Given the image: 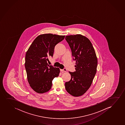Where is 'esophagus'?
<instances>
[{
	"label": "esophagus",
	"mask_w": 125,
	"mask_h": 125,
	"mask_svg": "<svg viewBox=\"0 0 125 125\" xmlns=\"http://www.w3.org/2000/svg\"><path fill=\"white\" fill-rule=\"evenodd\" d=\"M61 72H66L67 71L66 69V68H64L63 69H60Z\"/></svg>",
	"instance_id": "obj_1"
}]
</instances>
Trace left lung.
Returning a JSON list of instances; mask_svg holds the SVG:
<instances>
[{
  "mask_svg": "<svg viewBox=\"0 0 125 125\" xmlns=\"http://www.w3.org/2000/svg\"><path fill=\"white\" fill-rule=\"evenodd\" d=\"M75 61V72H69L70 81L65 83L67 92L74 97L83 95L92 85L97 72V59L90 40L80 34L67 36L65 38Z\"/></svg>",
  "mask_w": 125,
  "mask_h": 125,
  "instance_id": "1",
  "label": "left lung"
}]
</instances>
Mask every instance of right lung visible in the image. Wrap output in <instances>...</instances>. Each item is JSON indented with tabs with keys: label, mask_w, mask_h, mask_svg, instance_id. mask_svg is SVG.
<instances>
[{
	"label": "right lung",
	"mask_w": 125,
	"mask_h": 125,
	"mask_svg": "<svg viewBox=\"0 0 125 125\" xmlns=\"http://www.w3.org/2000/svg\"><path fill=\"white\" fill-rule=\"evenodd\" d=\"M65 36L51 33L39 35L34 40L25 54V70L28 83L38 93L48 92L52 82L58 77L60 69L48 65V58L53 57L56 45L64 40Z\"/></svg>",
	"instance_id": "add662e5"
}]
</instances>
